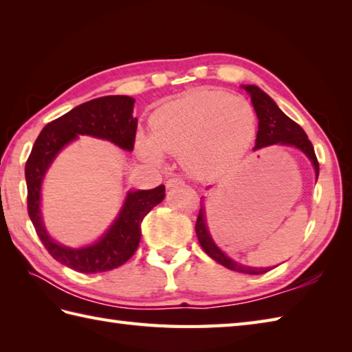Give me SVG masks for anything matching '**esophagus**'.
<instances>
[{
  "instance_id": "obj_1",
  "label": "esophagus",
  "mask_w": 352,
  "mask_h": 352,
  "mask_svg": "<svg viewBox=\"0 0 352 352\" xmlns=\"http://www.w3.org/2000/svg\"><path fill=\"white\" fill-rule=\"evenodd\" d=\"M178 184H183L182 178H169V180L166 182V188L172 189V188H175V186H178Z\"/></svg>"
}]
</instances>
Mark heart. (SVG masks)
<instances>
[{
	"instance_id": "b5f03b06",
	"label": "heart",
	"mask_w": 352,
	"mask_h": 352,
	"mask_svg": "<svg viewBox=\"0 0 352 352\" xmlns=\"http://www.w3.org/2000/svg\"><path fill=\"white\" fill-rule=\"evenodd\" d=\"M256 136L257 113L245 96L197 87L157 109L151 134L139 133L136 148L153 163L180 155L190 175L208 178L241 162Z\"/></svg>"
}]
</instances>
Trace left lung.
I'll use <instances>...</instances> for the list:
<instances>
[{"mask_svg":"<svg viewBox=\"0 0 352 352\" xmlns=\"http://www.w3.org/2000/svg\"><path fill=\"white\" fill-rule=\"evenodd\" d=\"M242 87L250 94L254 110H256L257 118H258V131H257L256 146H254V149H260V148L275 145V144L295 146L309 157L313 168H315L316 180H318L319 163L315 154V148H313L311 142L309 140L305 131L295 121H292L287 115H284L271 96L261 91L260 87L254 85L242 86ZM195 231H197L198 241L201 246H203V250L206 251L207 256H210L214 261H218L219 265L231 269V271L250 274V275H260L272 269V267L246 266L242 263H237V261L233 258H230L227 254L214 243V241L210 236V231H208L207 222H206V210L203 204H201L198 218H197Z\"/></svg>","mask_w":352,"mask_h":352,"instance_id":"1","label":"left lung"}]
</instances>
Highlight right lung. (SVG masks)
Instances as JSON below:
<instances>
[{
	"instance_id": "right-lung-1",
	"label": "right lung",
	"mask_w": 352,
	"mask_h": 352,
	"mask_svg": "<svg viewBox=\"0 0 352 352\" xmlns=\"http://www.w3.org/2000/svg\"><path fill=\"white\" fill-rule=\"evenodd\" d=\"M133 107L134 98L126 95H107L80 104L45 125L25 163L27 207L36 233L52 257L77 272H106L124 265L138 250L142 221L163 201L164 186L151 190H129L116 219L98 241L81 248H69L56 242L43 226L41 199L45 174L58 153L85 134L133 151L138 130Z\"/></svg>"
}]
</instances>
